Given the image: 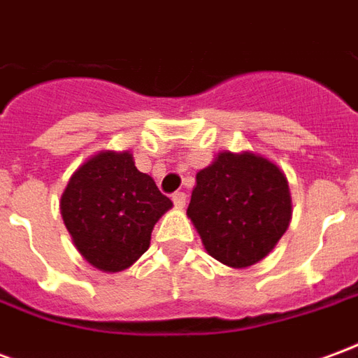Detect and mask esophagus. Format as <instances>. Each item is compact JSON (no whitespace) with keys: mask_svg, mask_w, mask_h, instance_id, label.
<instances>
[{"mask_svg":"<svg viewBox=\"0 0 358 358\" xmlns=\"http://www.w3.org/2000/svg\"><path fill=\"white\" fill-rule=\"evenodd\" d=\"M187 201V195L184 192H176V194H172V203H174V207L176 209H184L186 207Z\"/></svg>","mask_w":358,"mask_h":358,"instance_id":"obj_1","label":"esophagus"}]
</instances>
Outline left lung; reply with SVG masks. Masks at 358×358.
Returning a JSON list of instances; mask_svg holds the SVG:
<instances>
[{
	"mask_svg": "<svg viewBox=\"0 0 358 358\" xmlns=\"http://www.w3.org/2000/svg\"><path fill=\"white\" fill-rule=\"evenodd\" d=\"M187 217L210 257L245 268L268 255L289 226L287 180L263 157L224 151L197 172Z\"/></svg>",
	"mask_w": 358,
	"mask_h": 358,
	"instance_id": "8db88e82",
	"label": "left lung"
}]
</instances>
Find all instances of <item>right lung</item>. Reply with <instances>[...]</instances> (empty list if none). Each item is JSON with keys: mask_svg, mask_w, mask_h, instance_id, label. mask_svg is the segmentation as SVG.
<instances>
[{"mask_svg": "<svg viewBox=\"0 0 358 358\" xmlns=\"http://www.w3.org/2000/svg\"><path fill=\"white\" fill-rule=\"evenodd\" d=\"M171 207V199L136 169L128 151L92 157L61 197V215L74 245L103 272L136 263L148 251L155 222Z\"/></svg>", "mask_w": 358, "mask_h": 358, "instance_id": "1", "label": "right lung"}]
</instances>
